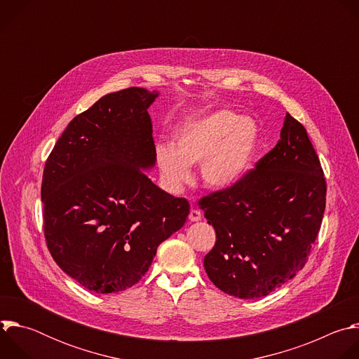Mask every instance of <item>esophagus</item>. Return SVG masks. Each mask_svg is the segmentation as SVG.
Listing matches in <instances>:
<instances>
[{"label": "esophagus", "mask_w": 359, "mask_h": 359, "mask_svg": "<svg viewBox=\"0 0 359 359\" xmlns=\"http://www.w3.org/2000/svg\"><path fill=\"white\" fill-rule=\"evenodd\" d=\"M189 220L190 222H200L201 220V212L196 210V209H191L190 213H189Z\"/></svg>", "instance_id": "1"}]
</instances>
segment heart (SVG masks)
<instances>
[{"instance_id":"1","label":"heart","mask_w":359,"mask_h":359,"mask_svg":"<svg viewBox=\"0 0 359 359\" xmlns=\"http://www.w3.org/2000/svg\"><path fill=\"white\" fill-rule=\"evenodd\" d=\"M259 147V128L250 118L231 111H217L180 126L175 146L156 144L162 179L172 191L191 179V165L201 163V179L210 187L236 184L251 168Z\"/></svg>"}]
</instances>
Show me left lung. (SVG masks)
I'll return each instance as SVG.
<instances>
[{"instance_id":"obj_1","label":"left lung","mask_w":359,"mask_h":359,"mask_svg":"<svg viewBox=\"0 0 359 359\" xmlns=\"http://www.w3.org/2000/svg\"><path fill=\"white\" fill-rule=\"evenodd\" d=\"M327 182L305 128L290 114L281 139L236 184L198 200L216 244L212 283L243 299L269 295L305 266L325 210Z\"/></svg>"}]
</instances>
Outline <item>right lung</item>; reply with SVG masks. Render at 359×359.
<instances>
[{
  "mask_svg": "<svg viewBox=\"0 0 359 359\" xmlns=\"http://www.w3.org/2000/svg\"><path fill=\"white\" fill-rule=\"evenodd\" d=\"M158 92L132 86L76 115L45 162L43 236L55 263L97 294L123 291L149 270L190 204L153 183L147 108Z\"/></svg>",
  "mask_w": 359,
  "mask_h": 359,
  "instance_id": "add662e5",
  "label": "right lung"
}]
</instances>
